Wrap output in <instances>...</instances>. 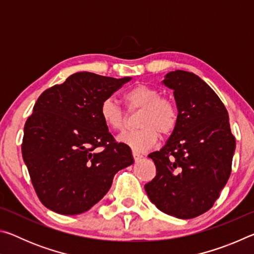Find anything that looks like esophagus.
Returning <instances> with one entry per match:
<instances>
[{
    "mask_svg": "<svg viewBox=\"0 0 254 254\" xmlns=\"http://www.w3.org/2000/svg\"><path fill=\"white\" fill-rule=\"evenodd\" d=\"M132 156H133V159H134V161H139V160H141V158H142V154H140L139 152L134 151V150L132 151Z\"/></svg>",
    "mask_w": 254,
    "mask_h": 254,
    "instance_id": "obj_1",
    "label": "esophagus"
}]
</instances>
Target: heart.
<instances>
[{"mask_svg": "<svg viewBox=\"0 0 254 254\" xmlns=\"http://www.w3.org/2000/svg\"><path fill=\"white\" fill-rule=\"evenodd\" d=\"M123 101L130 111L140 110L136 120L139 128L126 131L118 137L121 143L137 152H143L156 144L159 133L167 136L177 127L179 109L173 98L162 96L152 86L139 84L123 94ZM101 118L105 126L113 131H121L126 126V112L117 101L107 97L100 107Z\"/></svg>", "mask_w": 254, "mask_h": 254, "instance_id": "heart-1", "label": "heart"}]
</instances>
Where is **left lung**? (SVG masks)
Masks as SVG:
<instances>
[{
  "label": "left lung",
  "mask_w": 254,
  "mask_h": 254,
  "mask_svg": "<svg viewBox=\"0 0 254 254\" xmlns=\"http://www.w3.org/2000/svg\"><path fill=\"white\" fill-rule=\"evenodd\" d=\"M163 83L174 89L179 121L165 147L149 154L157 173L144 189L161 212L189 220L212 208L229 180L235 137L226 107L194 72L170 71Z\"/></svg>",
  "instance_id": "1"
}]
</instances>
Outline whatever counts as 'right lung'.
Returning <instances> with one entry per match:
<instances>
[{"label": "right lung", "mask_w": 254, "mask_h": 254, "mask_svg": "<svg viewBox=\"0 0 254 254\" xmlns=\"http://www.w3.org/2000/svg\"><path fill=\"white\" fill-rule=\"evenodd\" d=\"M94 72L72 74L41 94L24 124L21 150L34 190L47 208L63 215L88 210L133 163L103 122V100L130 80Z\"/></svg>", "instance_id": "obj_1"}]
</instances>
